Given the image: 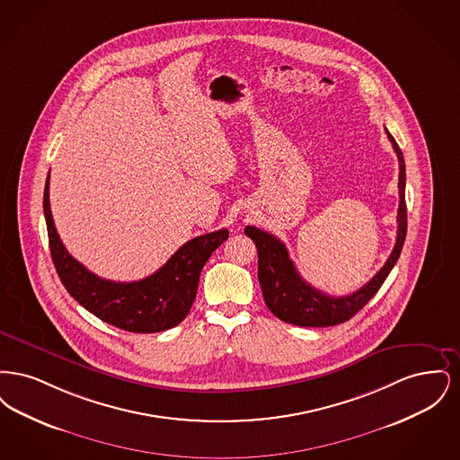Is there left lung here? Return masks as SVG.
Returning a JSON list of instances; mask_svg holds the SVG:
<instances>
[{"label":"left lung","instance_id":"8db88e82","mask_svg":"<svg viewBox=\"0 0 460 460\" xmlns=\"http://www.w3.org/2000/svg\"><path fill=\"white\" fill-rule=\"evenodd\" d=\"M388 139L394 145L398 156L400 174H398V231L394 252L388 257L381 270L372 278L367 285L362 286L355 293L347 296H331L314 286L308 285L298 274L295 263L291 262L288 250L276 236L265 233L259 227L246 226L244 234L252 238L259 252V281L262 288L263 300L269 310L281 321L304 326V328H328L351 319L362 306L366 305L377 289L386 281L394 263L398 261L403 241L407 236V205H405V160L390 132Z\"/></svg>","mask_w":460,"mask_h":460}]
</instances>
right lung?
I'll return each mask as SVG.
<instances>
[{"label":"right lung","mask_w":460,"mask_h":460,"mask_svg":"<svg viewBox=\"0 0 460 460\" xmlns=\"http://www.w3.org/2000/svg\"><path fill=\"white\" fill-rule=\"evenodd\" d=\"M43 208L51 259L70 296L103 323L131 332H160L177 326L195 302L203 265L229 238L227 229L198 236L184 243L152 276L115 283L98 278L66 252L49 208V174Z\"/></svg>","instance_id":"1"}]
</instances>
